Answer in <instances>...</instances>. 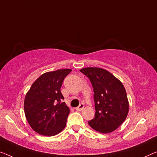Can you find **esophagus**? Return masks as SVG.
I'll use <instances>...</instances> for the list:
<instances>
[{
    "label": "esophagus",
    "mask_w": 157,
    "mask_h": 157,
    "mask_svg": "<svg viewBox=\"0 0 157 157\" xmlns=\"http://www.w3.org/2000/svg\"><path fill=\"white\" fill-rule=\"evenodd\" d=\"M84 107H85V104H80L79 105V106H78L76 108L77 111H82L84 109Z\"/></svg>",
    "instance_id": "34e87169"
}]
</instances>
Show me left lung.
<instances>
[{"mask_svg":"<svg viewBox=\"0 0 157 157\" xmlns=\"http://www.w3.org/2000/svg\"><path fill=\"white\" fill-rule=\"evenodd\" d=\"M80 72L90 79L94 89L96 113L89 125L101 133L113 132L125 121L128 113L129 104L125 87L104 69L86 67Z\"/></svg>","mask_w":157,"mask_h":157,"instance_id":"8db88e82","label":"left lung"}]
</instances>
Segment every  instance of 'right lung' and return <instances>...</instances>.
<instances>
[{
  "instance_id": "1",
  "label": "right lung",
  "mask_w": 157,
  "mask_h": 157,
  "mask_svg": "<svg viewBox=\"0 0 157 157\" xmlns=\"http://www.w3.org/2000/svg\"><path fill=\"white\" fill-rule=\"evenodd\" d=\"M71 71L61 69L41 75L26 94L25 116L32 129L39 134L53 136L65 127L70 109L63 101L60 87Z\"/></svg>"
}]
</instances>
